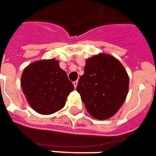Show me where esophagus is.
<instances>
[{
	"mask_svg": "<svg viewBox=\"0 0 156 156\" xmlns=\"http://www.w3.org/2000/svg\"><path fill=\"white\" fill-rule=\"evenodd\" d=\"M73 84H74V87H75V88H76V87H77V84H78V80L74 81V82H73Z\"/></svg>",
	"mask_w": 156,
	"mask_h": 156,
	"instance_id": "esophagus-1",
	"label": "esophagus"
}]
</instances>
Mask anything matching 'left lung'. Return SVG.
Listing matches in <instances>:
<instances>
[{
    "instance_id": "1",
    "label": "left lung",
    "mask_w": 156,
    "mask_h": 156,
    "mask_svg": "<svg viewBox=\"0 0 156 156\" xmlns=\"http://www.w3.org/2000/svg\"><path fill=\"white\" fill-rule=\"evenodd\" d=\"M129 83L122 64L111 55L100 54L86 61L76 90L90 115L103 120L112 117L123 104Z\"/></svg>"
}]
</instances>
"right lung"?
Masks as SVG:
<instances>
[{
    "mask_svg": "<svg viewBox=\"0 0 156 156\" xmlns=\"http://www.w3.org/2000/svg\"><path fill=\"white\" fill-rule=\"evenodd\" d=\"M21 87L32 108L44 115L64 108L66 98L74 90L66 71L55 58L36 61L26 67Z\"/></svg>",
    "mask_w": 156,
    "mask_h": 156,
    "instance_id": "add662e5",
    "label": "right lung"
}]
</instances>
